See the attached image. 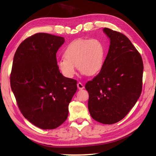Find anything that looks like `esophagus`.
<instances>
[{"instance_id":"1","label":"esophagus","mask_w":156,"mask_h":156,"mask_svg":"<svg viewBox=\"0 0 156 156\" xmlns=\"http://www.w3.org/2000/svg\"><path fill=\"white\" fill-rule=\"evenodd\" d=\"M77 87H78V88L79 89H84V85L83 84V83H80V82H79V83H78Z\"/></svg>"}]
</instances>
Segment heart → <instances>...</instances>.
I'll use <instances>...</instances> for the list:
<instances>
[{
    "label": "heart",
    "instance_id": "obj_1",
    "mask_svg": "<svg viewBox=\"0 0 156 156\" xmlns=\"http://www.w3.org/2000/svg\"><path fill=\"white\" fill-rule=\"evenodd\" d=\"M64 58L59 60L57 66L67 78H72L76 73L75 66L87 76H94L103 67L106 48L98 38L78 39L70 43L64 51Z\"/></svg>",
    "mask_w": 156,
    "mask_h": 156
}]
</instances>
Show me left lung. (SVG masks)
Segmentation results:
<instances>
[{
    "mask_svg": "<svg viewBox=\"0 0 156 156\" xmlns=\"http://www.w3.org/2000/svg\"><path fill=\"white\" fill-rule=\"evenodd\" d=\"M110 46L98 74L85 84L88 109L95 120L112 125L123 119L140 96L143 62L123 34L104 28Z\"/></svg>",
    "mask_w": 156,
    "mask_h": 156,
    "instance_id": "1",
    "label": "left lung"
}]
</instances>
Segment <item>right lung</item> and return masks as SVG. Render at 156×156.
<instances>
[{"mask_svg": "<svg viewBox=\"0 0 156 156\" xmlns=\"http://www.w3.org/2000/svg\"><path fill=\"white\" fill-rule=\"evenodd\" d=\"M63 37L37 33L23 41L13 60L10 85L23 116L38 127L54 129L67 118L77 81L62 75L56 53Z\"/></svg>", "mask_w": 156, "mask_h": 156, "instance_id": "obj_1", "label": "right lung"}]
</instances>
